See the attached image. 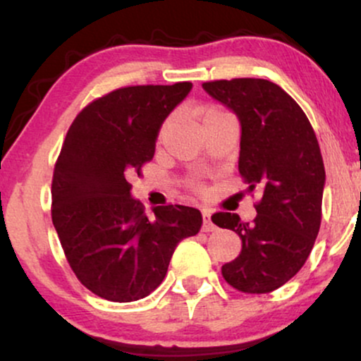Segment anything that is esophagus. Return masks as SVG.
Returning <instances> with one entry per match:
<instances>
[{
    "label": "esophagus",
    "instance_id": "obj_1",
    "mask_svg": "<svg viewBox=\"0 0 361 361\" xmlns=\"http://www.w3.org/2000/svg\"><path fill=\"white\" fill-rule=\"evenodd\" d=\"M204 226H202V231L204 233H214L217 227H215V224L212 222V219H210V212H207V210H204Z\"/></svg>",
    "mask_w": 361,
    "mask_h": 361
}]
</instances>
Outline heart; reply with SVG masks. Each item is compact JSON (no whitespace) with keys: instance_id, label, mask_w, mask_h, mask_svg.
<instances>
[{"instance_id":"b5f03b06","label":"heart","mask_w":361,"mask_h":361,"mask_svg":"<svg viewBox=\"0 0 361 361\" xmlns=\"http://www.w3.org/2000/svg\"><path fill=\"white\" fill-rule=\"evenodd\" d=\"M219 114H222V111H219L215 109H204V110H202V123H204L207 118L215 117V115H219Z\"/></svg>"}]
</instances>
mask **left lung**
Listing matches in <instances>:
<instances>
[{
    "label": "left lung",
    "mask_w": 361,
    "mask_h": 361,
    "mask_svg": "<svg viewBox=\"0 0 361 361\" xmlns=\"http://www.w3.org/2000/svg\"><path fill=\"white\" fill-rule=\"evenodd\" d=\"M241 126L239 173L258 188L255 222L219 212L212 222L241 238V252L222 267L234 288L268 293L297 275L312 251L321 226L326 171L309 118L275 82L256 78L202 85Z\"/></svg>",
    "instance_id": "obj_1"
}]
</instances>
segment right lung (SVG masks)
<instances>
[{
  "label": "right lung",
  "mask_w": 361,
  "mask_h": 361,
  "mask_svg": "<svg viewBox=\"0 0 361 361\" xmlns=\"http://www.w3.org/2000/svg\"><path fill=\"white\" fill-rule=\"evenodd\" d=\"M192 82L128 86L90 103L69 127L52 178V224L73 271L102 299L147 297L181 239L200 231L193 207H154L132 197V175L156 151L161 126Z\"/></svg>",
  "instance_id": "1"
}]
</instances>
